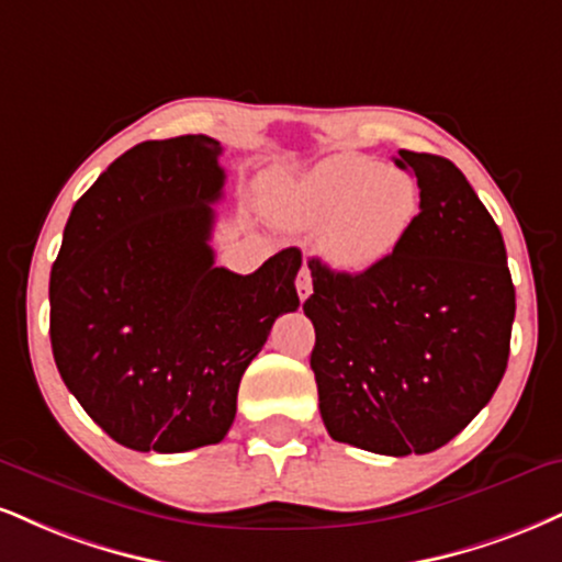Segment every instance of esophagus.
<instances>
[{
  "label": "esophagus",
  "mask_w": 562,
  "mask_h": 562,
  "mask_svg": "<svg viewBox=\"0 0 562 562\" xmlns=\"http://www.w3.org/2000/svg\"><path fill=\"white\" fill-rule=\"evenodd\" d=\"M295 290H299V299L301 301H306L308 295H311V290H314V285H311V272H308L306 263H303L299 277H295Z\"/></svg>",
  "instance_id": "34e87169"
}]
</instances>
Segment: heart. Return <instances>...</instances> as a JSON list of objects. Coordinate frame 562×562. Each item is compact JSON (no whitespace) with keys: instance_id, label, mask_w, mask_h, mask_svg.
I'll list each match as a JSON object with an SVG mask.
<instances>
[{"instance_id":"obj_1","label":"heart","mask_w":562,"mask_h":562,"mask_svg":"<svg viewBox=\"0 0 562 562\" xmlns=\"http://www.w3.org/2000/svg\"><path fill=\"white\" fill-rule=\"evenodd\" d=\"M263 195L285 227L319 229V256L342 274H367L390 261L422 212L414 175L358 154H337L301 175L267 178Z\"/></svg>"}]
</instances>
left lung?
Segmentation results:
<instances>
[{
  "label": "left lung",
  "mask_w": 562,
  "mask_h": 562,
  "mask_svg": "<svg viewBox=\"0 0 562 562\" xmlns=\"http://www.w3.org/2000/svg\"><path fill=\"white\" fill-rule=\"evenodd\" d=\"M422 212L382 267L342 274L311 259V350L329 437L380 456L448 445L495 395L516 316L499 227L465 175L435 154L397 151Z\"/></svg>",
  "instance_id": "obj_1"
}]
</instances>
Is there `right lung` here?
Returning a JSON list of instances; mask_svg holds the SVG:
<instances>
[{"mask_svg": "<svg viewBox=\"0 0 562 562\" xmlns=\"http://www.w3.org/2000/svg\"><path fill=\"white\" fill-rule=\"evenodd\" d=\"M222 146L146 140L72 206L49 280L52 353L67 390L114 442L186 452L222 442L243 371L299 308V248L256 269L216 267Z\"/></svg>", "mask_w": 562, "mask_h": 562, "instance_id": "obj_1", "label": "right lung"}]
</instances>
